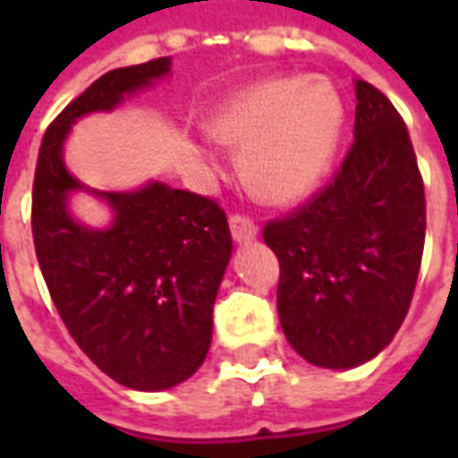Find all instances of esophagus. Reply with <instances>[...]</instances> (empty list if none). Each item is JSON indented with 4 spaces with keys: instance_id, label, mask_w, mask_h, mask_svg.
Instances as JSON below:
<instances>
[{
    "instance_id": "34e87169",
    "label": "esophagus",
    "mask_w": 458,
    "mask_h": 458,
    "mask_svg": "<svg viewBox=\"0 0 458 458\" xmlns=\"http://www.w3.org/2000/svg\"><path fill=\"white\" fill-rule=\"evenodd\" d=\"M230 233H233V238L238 240V242H250V240L258 238V225L248 218V216H230Z\"/></svg>"
}]
</instances>
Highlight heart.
I'll return each mask as SVG.
<instances>
[{"instance_id": "obj_1", "label": "heart", "mask_w": 458, "mask_h": 458, "mask_svg": "<svg viewBox=\"0 0 458 458\" xmlns=\"http://www.w3.org/2000/svg\"><path fill=\"white\" fill-rule=\"evenodd\" d=\"M341 124L344 105L328 81L279 78L228 98L208 120V131L240 147V174L255 196L294 203L324 179Z\"/></svg>"}]
</instances>
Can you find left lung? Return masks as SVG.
<instances>
[{
	"instance_id": "8db88e82",
	"label": "left lung",
	"mask_w": 458,
	"mask_h": 458,
	"mask_svg": "<svg viewBox=\"0 0 458 458\" xmlns=\"http://www.w3.org/2000/svg\"><path fill=\"white\" fill-rule=\"evenodd\" d=\"M353 144L331 183L262 238L279 259L277 311L289 345L321 368H355L393 341L424 250V183L394 105L355 83Z\"/></svg>"
}]
</instances>
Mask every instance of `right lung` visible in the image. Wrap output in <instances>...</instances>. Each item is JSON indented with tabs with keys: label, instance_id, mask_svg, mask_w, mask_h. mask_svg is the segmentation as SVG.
Returning a JSON list of instances; mask_svg holds the SVG:
<instances>
[{
	"label": "right lung",
	"instance_id": "1",
	"mask_svg": "<svg viewBox=\"0 0 458 458\" xmlns=\"http://www.w3.org/2000/svg\"><path fill=\"white\" fill-rule=\"evenodd\" d=\"M169 71V58L114 68L78 95L46 130L31 196L36 258L65 328L103 373L144 393L183 383L206 360L233 255L228 218L216 200L151 181L95 191L114 220L88 228L68 210L85 186L65 169L64 141L78 117L113 110Z\"/></svg>",
	"mask_w": 458,
	"mask_h": 458
}]
</instances>
